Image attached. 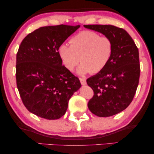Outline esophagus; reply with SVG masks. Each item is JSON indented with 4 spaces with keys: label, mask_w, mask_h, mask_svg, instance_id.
<instances>
[{
    "label": "esophagus",
    "mask_w": 154,
    "mask_h": 154,
    "mask_svg": "<svg viewBox=\"0 0 154 154\" xmlns=\"http://www.w3.org/2000/svg\"><path fill=\"white\" fill-rule=\"evenodd\" d=\"M80 81L82 85H85L86 84V80L84 78H80Z\"/></svg>",
    "instance_id": "obj_1"
}]
</instances>
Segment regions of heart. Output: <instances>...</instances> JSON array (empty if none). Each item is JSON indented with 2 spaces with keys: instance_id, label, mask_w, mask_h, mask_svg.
Here are the masks:
<instances>
[{
  "instance_id": "heart-1",
  "label": "heart",
  "mask_w": 154,
  "mask_h": 154,
  "mask_svg": "<svg viewBox=\"0 0 154 154\" xmlns=\"http://www.w3.org/2000/svg\"><path fill=\"white\" fill-rule=\"evenodd\" d=\"M70 43L71 45L61 44L58 54L62 64L69 71L73 70L81 60L82 63L77 69L79 74L100 73L106 68L112 58V40L101 36L94 31H81L71 38Z\"/></svg>"
}]
</instances>
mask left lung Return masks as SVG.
Returning a JSON list of instances; mask_svg holds the SVG:
<instances>
[{
    "mask_svg": "<svg viewBox=\"0 0 154 154\" xmlns=\"http://www.w3.org/2000/svg\"><path fill=\"white\" fill-rule=\"evenodd\" d=\"M110 38L113 43L112 58L104 70L87 79L94 95L88 102L90 111L99 117H109L127 108L139 84V51L125 30L113 25H84Z\"/></svg>",
    "mask_w": 154,
    "mask_h": 154,
    "instance_id": "left-lung-1",
    "label": "left lung"
}]
</instances>
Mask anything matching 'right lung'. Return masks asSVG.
<instances>
[{"label": "right lung", "instance_id": "obj_1", "mask_svg": "<svg viewBox=\"0 0 154 154\" xmlns=\"http://www.w3.org/2000/svg\"><path fill=\"white\" fill-rule=\"evenodd\" d=\"M80 27L43 26L23 39L17 53L16 81L31 113L48 120L66 113L69 99L81 87L79 78L62 65L58 48Z\"/></svg>", "mask_w": 154, "mask_h": 154}]
</instances>
